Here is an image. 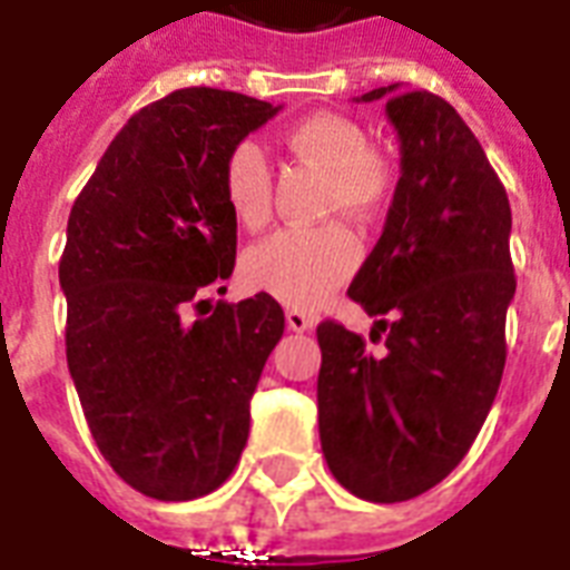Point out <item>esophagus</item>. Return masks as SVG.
<instances>
[{"label": "esophagus", "instance_id": "obj_1", "mask_svg": "<svg viewBox=\"0 0 570 570\" xmlns=\"http://www.w3.org/2000/svg\"><path fill=\"white\" fill-rule=\"evenodd\" d=\"M316 325V320L311 314H304V311H298V307H289L286 311V328L289 332H311Z\"/></svg>", "mask_w": 570, "mask_h": 570}]
</instances>
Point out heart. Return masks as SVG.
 Instances as JSON below:
<instances>
[{
    "label": "heart",
    "mask_w": 570,
    "mask_h": 570,
    "mask_svg": "<svg viewBox=\"0 0 570 570\" xmlns=\"http://www.w3.org/2000/svg\"><path fill=\"white\" fill-rule=\"evenodd\" d=\"M286 149L328 173L325 208L371 220L391 197V167L358 121L341 112H314L293 121ZM224 197L238 224L259 229L272 217V169L254 140H242L224 160ZM362 256L358 236L346 224L277 229L245 254V277L256 289L293 307H316L341 289Z\"/></svg>",
    "instance_id": "b5f03b06"
}]
</instances>
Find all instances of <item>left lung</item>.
<instances>
[{
	"label": "left lung",
	"instance_id": "1",
	"mask_svg": "<svg viewBox=\"0 0 570 570\" xmlns=\"http://www.w3.org/2000/svg\"><path fill=\"white\" fill-rule=\"evenodd\" d=\"M401 140L385 229L350 284L376 316L371 341L334 320L316 328L320 440L332 475L367 502L436 488L472 449L505 371L514 298L511 206L475 134L445 98L380 86Z\"/></svg>",
	"mask_w": 570,
	"mask_h": 570
}]
</instances>
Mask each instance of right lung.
I'll return each mask as SVG.
<instances>
[{
	"label": "right lung",
	"instance_id": "obj_1",
	"mask_svg": "<svg viewBox=\"0 0 570 570\" xmlns=\"http://www.w3.org/2000/svg\"><path fill=\"white\" fill-rule=\"evenodd\" d=\"M277 110L208 86L169 92L130 116L73 199L59 259L68 371L95 445L142 497H206L245 449L284 311L268 293H227L236 266L224 160Z\"/></svg>",
	"mask_w": 570,
	"mask_h": 570
}]
</instances>
